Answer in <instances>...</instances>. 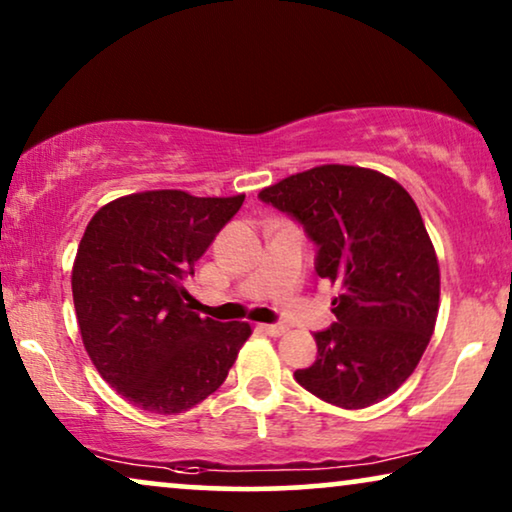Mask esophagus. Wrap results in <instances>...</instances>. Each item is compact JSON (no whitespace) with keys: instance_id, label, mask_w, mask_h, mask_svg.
I'll use <instances>...</instances> for the list:
<instances>
[{"instance_id":"esophagus-1","label":"esophagus","mask_w":512,"mask_h":512,"mask_svg":"<svg viewBox=\"0 0 512 512\" xmlns=\"http://www.w3.org/2000/svg\"><path fill=\"white\" fill-rule=\"evenodd\" d=\"M256 328H258V331H261V333L272 335V338H279V335L286 333V326H282V324H258Z\"/></svg>"}]
</instances>
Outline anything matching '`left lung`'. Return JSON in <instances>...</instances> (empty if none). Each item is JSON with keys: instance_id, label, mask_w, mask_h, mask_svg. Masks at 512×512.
<instances>
[{"instance_id": "left-lung-1", "label": "left lung", "mask_w": 512, "mask_h": 512, "mask_svg": "<svg viewBox=\"0 0 512 512\" xmlns=\"http://www.w3.org/2000/svg\"><path fill=\"white\" fill-rule=\"evenodd\" d=\"M258 198L317 244L314 270L340 286L335 324L296 382L345 410L380 403L412 375L438 317L440 270L422 214L391 177L354 165L291 174Z\"/></svg>"}]
</instances>
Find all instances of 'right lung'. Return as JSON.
<instances>
[{
  "label": "right lung",
  "instance_id": "obj_1",
  "mask_svg": "<svg viewBox=\"0 0 512 512\" xmlns=\"http://www.w3.org/2000/svg\"><path fill=\"white\" fill-rule=\"evenodd\" d=\"M242 202L144 191L90 219L72 270L76 319L97 373L137 408L177 415L205 401L251 335L244 321L202 319L184 286Z\"/></svg>",
  "mask_w": 512,
  "mask_h": 512
}]
</instances>
